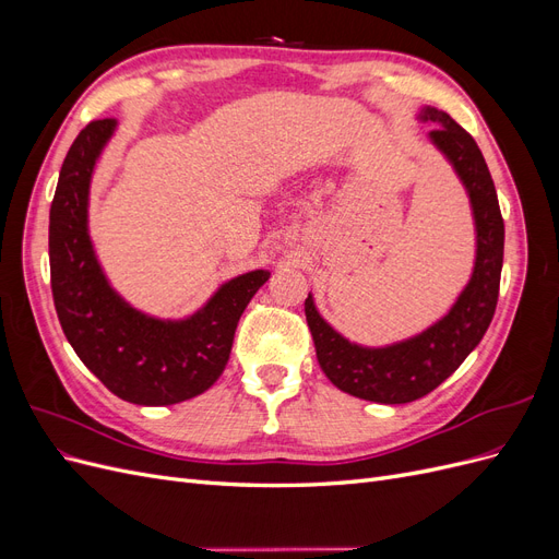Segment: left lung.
Masks as SVG:
<instances>
[{
    "label": "left lung",
    "mask_w": 559,
    "mask_h": 559,
    "mask_svg": "<svg viewBox=\"0 0 559 559\" xmlns=\"http://www.w3.org/2000/svg\"><path fill=\"white\" fill-rule=\"evenodd\" d=\"M425 121H433L431 142L443 151L464 181L476 216V267L452 310L411 341L368 349L352 345L319 317L312 296L306 298V317L326 378L343 392L376 403H411L445 382L468 357L497 310L503 263V216L492 175L476 140L445 111L427 107Z\"/></svg>",
    "instance_id": "8db88e82"
}]
</instances>
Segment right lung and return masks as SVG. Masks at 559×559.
<instances>
[{"label":"right lung","mask_w":559,"mask_h":559,"mask_svg":"<svg viewBox=\"0 0 559 559\" xmlns=\"http://www.w3.org/2000/svg\"><path fill=\"white\" fill-rule=\"evenodd\" d=\"M114 128V118L91 121L64 156L48 222L50 289L67 341L111 394L173 405L207 392L224 373L238 321L270 273L230 280L183 321L146 317L116 296L88 238L91 175Z\"/></svg>","instance_id":"add662e5"}]
</instances>
